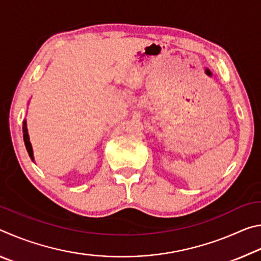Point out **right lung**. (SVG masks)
<instances>
[{"label":"right lung","instance_id":"obj_1","mask_svg":"<svg viewBox=\"0 0 261 261\" xmlns=\"http://www.w3.org/2000/svg\"><path fill=\"white\" fill-rule=\"evenodd\" d=\"M23 137H24V143H25L26 149H28L29 155L31 159H32V160H34L33 149H32V145H31V143H30V137L28 134V125H26V121L23 122Z\"/></svg>","mask_w":261,"mask_h":261}]
</instances>
